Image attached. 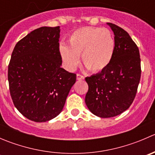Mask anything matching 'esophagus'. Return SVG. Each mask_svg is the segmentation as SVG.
<instances>
[{"mask_svg":"<svg viewBox=\"0 0 155 155\" xmlns=\"http://www.w3.org/2000/svg\"><path fill=\"white\" fill-rule=\"evenodd\" d=\"M76 79H77V80H82V79H85V76L79 74V73H77V75H76Z\"/></svg>","mask_w":155,"mask_h":155,"instance_id":"esophagus-1","label":"esophagus"}]
</instances>
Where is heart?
Masks as SVG:
<instances>
[{
  "instance_id": "1",
  "label": "heart",
  "mask_w": 155,
  "mask_h": 155,
  "mask_svg": "<svg viewBox=\"0 0 155 155\" xmlns=\"http://www.w3.org/2000/svg\"><path fill=\"white\" fill-rule=\"evenodd\" d=\"M115 50V40L107 28L85 27L73 31L68 38V46L61 44L60 54L66 68L73 70L79 64L81 55L83 64L93 73L105 69Z\"/></svg>"
}]
</instances>
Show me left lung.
Returning <instances> with one entry per match:
<instances>
[{
  "mask_svg": "<svg viewBox=\"0 0 155 155\" xmlns=\"http://www.w3.org/2000/svg\"><path fill=\"white\" fill-rule=\"evenodd\" d=\"M115 34V50L110 63L101 73L85 78L88 91L85 104L101 118L120 115L132 104L141 77V59L137 44L128 33L107 23Z\"/></svg>",
  "mask_w": 155,
  "mask_h": 155,
  "instance_id": "left-lung-1",
  "label": "left lung"
}]
</instances>
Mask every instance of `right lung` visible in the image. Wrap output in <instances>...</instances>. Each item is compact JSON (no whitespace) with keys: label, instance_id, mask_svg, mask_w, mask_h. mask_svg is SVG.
<instances>
[{"label":"right lung","instance_id":"add662e5","mask_svg":"<svg viewBox=\"0 0 155 155\" xmlns=\"http://www.w3.org/2000/svg\"><path fill=\"white\" fill-rule=\"evenodd\" d=\"M60 29L41 27L20 40L8 66L11 97L29 120L45 122L63 109L76 74L61 68Z\"/></svg>","mask_w":155,"mask_h":155}]
</instances>
